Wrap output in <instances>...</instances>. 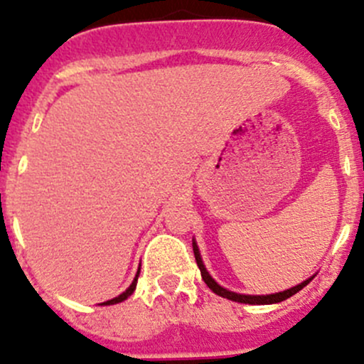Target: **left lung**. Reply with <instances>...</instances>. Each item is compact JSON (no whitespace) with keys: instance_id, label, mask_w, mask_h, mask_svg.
<instances>
[{"instance_id":"obj_1","label":"left lung","mask_w":364,"mask_h":364,"mask_svg":"<svg viewBox=\"0 0 364 364\" xmlns=\"http://www.w3.org/2000/svg\"><path fill=\"white\" fill-rule=\"evenodd\" d=\"M193 255H196V260H197V266H199L200 269V274H203V280L204 284L208 285L209 289H211L215 294L222 296V297H227V299L230 301H236V303H245V304H273V303H280V301H285L287 297L294 296L296 292H299L301 289L306 287L308 284L311 282V278H308V280L301 282L299 285H296V287H291L287 289V291L284 292H277V294H266V296H250V294H237V292H232V291H227V289H223L222 285L216 284L215 280L211 278V274L205 271V266L203 262V259H200V253H199V247H197V243L193 241Z\"/></svg>"}]
</instances>
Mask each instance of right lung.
Returning a JSON list of instances; mask_svg holds the SVG:
<instances>
[{
    "label": "right lung",
    "mask_w": 364,
    "mask_h": 364,
    "mask_svg": "<svg viewBox=\"0 0 364 364\" xmlns=\"http://www.w3.org/2000/svg\"><path fill=\"white\" fill-rule=\"evenodd\" d=\"M137 278H139V271H137V274H135V278H134V282H132V285H130V287L127 289V291L123 292V294H119V296H117V297H112V299L105 301V303H102V304H104V306H107V304H116V303H121V301H124V299H127L128 296H132V294H134V291H135V285H137Z\"/></svg>",
    "instance_id": "right-lung-1"
}]
</instances>
